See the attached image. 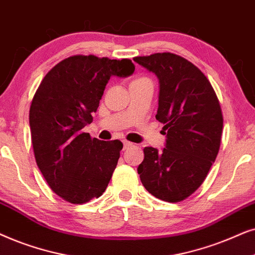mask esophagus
Listing matches in <instances>:
<instances>
[{"mask_svg": "<svg viewBox=\"0 0 255 255\" xmlns=\"http://www.w3.org/2000/svg\"><path fill=\"white\" fill-rule=\"evenodd\" d=\"M130 147H133V143H131V142L124 141V149H128V148H130Z\"/></svg>", "mask_w": 255, "mask_h": 255, "instance_id": "obj_1", "label": "esophagus"}]
</instances>
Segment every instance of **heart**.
<instances>
[{
  "label": "heart",
  "instance_id": "obj_1",
  "mask_svg": "<svg viewBox=\"0 0 255 255\" xmlns=\"http://www.w3.org/2000/svg\"><path fill=\"white\" fill-rule=\"evenodd\" d=\"M143 80H148V79H144V78H142V79H137V80H135V81H143Z\"/></svg>",
  "mask_w": 255,
  "mask_h": 255
}]
</instances>
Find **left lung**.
Segmentation results:
<instances>
[{"mask_svg":"<svg viewBox=\"0 0 255 255\" xmlns=\"http://www.w3.org/2000/svg\"><path fill=\"white\" fill-rule=\"evenodd\" d=\"M158 79L156 120L167 130L162 150L145 147L137 172L156 198L176 203L192 195L218 155L223 115L215 91L201 70L174 53L136 57Z\"/></svg>","mask_w":255,"mask_h":255,"instance_id":"left-lung-1","label":"left lung"}]
</instances>
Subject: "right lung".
Masks as SVG:
<instances>
[{
    "instance_id": "right-lung-1",
    "label": "right lung",
    "mask_w": 255,
    "mask_h": 255,
    "mask_svg": "<svg viewBox=\"0 0 255 255\" xmlns=\"http://www.w3.org/2000/svg\"><path fill=\"white\" fill-rule=\"evenodd\" d=\"M134 70L129 59L73 56L50 70L36 91L29 114L36 162L65 201L83 204L106 190L124 145L91 138L83 129L111 77H129Z\"/></svg>"
}]
</instances>
